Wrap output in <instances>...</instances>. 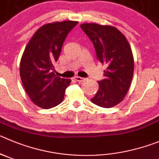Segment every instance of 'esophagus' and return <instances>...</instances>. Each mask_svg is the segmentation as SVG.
I'll use <instances>...</instances> for the list:
<instances>
[{"label":"esophagus","instance_id":"34e87169","mask_svg":"<svg viewBox=\"0 0 159 159\" xmlns=\"http://www.w3.org/2000/svg\"><path fill=\"white\" fill-rule=\"evenodd\" d=\"M75 80L77 81H79V82H81V81H83L84 80V78H81V77H78V76H75Z\"/></svg>","mask_w":159,"mask_h":159}]
</instances>
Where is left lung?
I'll return each instance as SVG.
<instances>
[{
	"instance_id": "1",
	"label": "left lung",
	"mask_w": 159,
	"mask_h": 159,
	"mask_svg": "<svg viewBox=\"0 0 159 159\" xmlns=\"http://www.w3.org/2000/svg\"><path fill=\"white\" fill-rule=\"evenodd\" d=\"M80 26L93 42L98 60L107 66L104 79L98 81L99 90L91 101L101 107H115L123 100L133 79L134 60L129 44L112 26L84 23Z\"/></svg>"
}]
</instances>
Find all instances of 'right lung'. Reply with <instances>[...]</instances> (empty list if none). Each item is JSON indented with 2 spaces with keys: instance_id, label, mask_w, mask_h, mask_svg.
<instances>
[{
  "instance_id": "add662e5",
  "label": "right lung",
  "mask_w": 159,
  "mask_h": 159,
  "mask_svg": "<svg viewBox=\"0 0 159 159\" xmlns=\"http://www.w3.org/2000/svg\"><path fill=\"white\" fill-rule=\"evenodd\" d=\"M78 22L48 23L36 31L24 50L20 62V77L30 100L37 106L49 109L62 103L70 79L54 76V63L63 42Z\"/></svg>"
}]
</instances>
